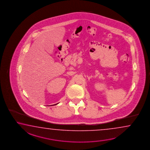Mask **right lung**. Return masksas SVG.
I'll use <instances>...</instances> for the list:
<instances>
[{
    "label": "right lung",
    "mask_w": 150,
    "mask_h": 150,
    "mask_svg": "<svg viewBox=\"0 0 150 150\" xmlns=\"http://www.w3.org/2000/svg\"><path fill=\"white\" fill-rule=\"evenodd\" d=\"M55 104V105H57V104Z\"/></svg>",
    "instance_id": "add662e5"
}]
</instances>
